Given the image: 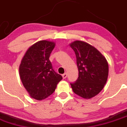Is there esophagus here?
<instances>
[{"mask_svg":"<svg viewBox=\"0 0 127 127\" xmlns=\"http://www.w3.org/2000/svg\"><path fill=\"white\" fill-rule=\"evenodd\" d=\"M67 73H64V74H63V75H62L63 78L64 79H65L66 77H67Z\"/></svg>","mask_w":127,"mask_h":127,"instance_id":"obj_1","label":"esophagus"}]
</instances>
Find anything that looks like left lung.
<instances>
[{
    "instance_id": "8db88e82",
    "label": "left lung",
    "mask_w": 127,
    "mask_h": 127,
    "mask_svg": "<svg viewBox=\"0 0 127 127\" xmlns=\"http://www.w3.org/2000/svg\"><path fill=\"white\" fill-rule=\"evenodd\" d=\"M76 56L79 77L71 84L76 95L85 99L95 96L104 87L109 73L106 58L89 43L75 40L70 43Z\"/></svg>"
}]
</instances>
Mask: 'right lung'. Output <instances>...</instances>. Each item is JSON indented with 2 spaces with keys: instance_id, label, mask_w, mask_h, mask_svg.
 <instances>
[{
  "instance_id": "1",
  "label": "right lung",
  "mask_w": 127,
  "mask_h": 127,
  "mask_svg": "<svg viewBox=\"0 0 127 127\" xmlns=\"http://www.w3.org/2000/svg\"><path fill=\"white\" fill-rule=\"evenodd\" d=\"M55 47L52 41L40 40L31 46L19 67L23 85L31 98L42 100L52 94L62 76L53 70L49 60Z\"/></svg>"
}]
</instances>
